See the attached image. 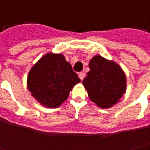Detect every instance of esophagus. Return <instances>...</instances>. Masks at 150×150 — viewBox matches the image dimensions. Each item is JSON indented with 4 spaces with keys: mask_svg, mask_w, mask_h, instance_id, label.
I'll list each match as a JSON object with an SVG mask.
<instances>
[{
    "mask_svg": "<svg viewBox=\"0 0 150 150\" xmlns=\"http://www.w3.org/2000/svg\"><path fill=\"white\" fill-rule=\"evenodd\" d=\"M79 79H81V80H83V79H84L85 77V73L84 72H80L79 74Z\"/></svg>",
    "mask_w": 150,
    "mask_h": 150,
    "instance_id": "1",
    "label": "esophagus"
}]
</instances>
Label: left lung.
<instances>
[{"label": "left lung", "instance_id": "left-lung-1", "mask_svg": "<svg viewBox=\"0 0 150 150\" xmlns=\"http://www.w3.org/2000/svg\"><path fill=\"white\" fill-rule=\"evenodd\" d=\"M90 71L83 80L88 96L98 107L109 108L126 91V76L119 64L100 55L89 62Z\"/></svg>", "mask_w": 150, "mask_h": 150}]
</instances>
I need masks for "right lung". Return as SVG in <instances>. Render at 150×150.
<instances>
[{
	"mask_svg": "<svg viewBox=\"0 0 150 150\" xmlns=\"http://www.w3.org/2000/svg\"><path fill=\"white\" fill-rule=\"evenodd\" d=\"M80 81L63 54L49 52L30 70L27 88L39 104L54 108L68 98L70 91Z\"/></svg>",
	"mask_w": 150,
	"mask_h": 150,
	"instance_id": "obj_1",
	"label": "right lung"
}]
</instances>
